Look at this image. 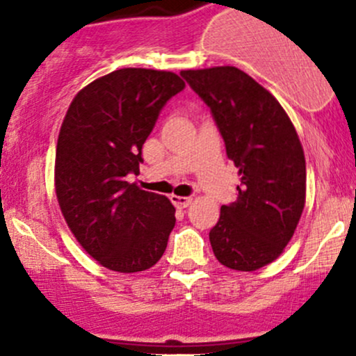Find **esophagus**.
Instances as JSON below:
<instances>
[{
    "instance_id": "34e87169",
    "label": "esophagus",
    "mask_w": 356,
    "mask_h": 356,
    "mask_svg": "<svg viewBox=\"0 0 356 356\" xmlns=\"http://www.w3.org/2000/svg\"><path fill=\"white\" fill-rule=\"evenodd\" d=\"M170 201L175 204L177 208H188L191 204L193 198H188V196H177V195H172Z\"/></svg>"
}]
</instances>
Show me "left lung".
Wrapping results in <instances>:
<instances>
[{
    "mask_svg": "<svg viewBox=\"0 0 356 356\" xmlns=\"http://www.w3.org/2000/svg\"><path fill=\"white\" fill-rule=\"evenodd\" d=\"M181 75L210 106L241 177L238 200L222 204L210 231L211 250L227 268L258 270L281 257L303 213V146L281 103L239 68H200Z\"/></svg>",
    "mask_w": 356,
    "mask_h": 356,
    "instance_id": "8db88e82",
    "label": "left lung"
}]
</instances>
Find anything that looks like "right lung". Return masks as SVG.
Segmentation results:
<instances>
[{"mask_svg":"<svg viewBox=\"0 0 356 356\" xmlns=\"http://www.w3.org/2000/svg\"><path fill=\"white\" fill-rule=\"evenodd\" d=\"M174 72L120 68L72 99L60 127L55 191L79 245L122 274L153 267L167 248L175 208L167 196L125 181L165 103L184 89Z\"/></svg>","mask_w":356,"mask_h":356,"instance_id":"right-lung-1","label":"right lung"}]
</instances>
